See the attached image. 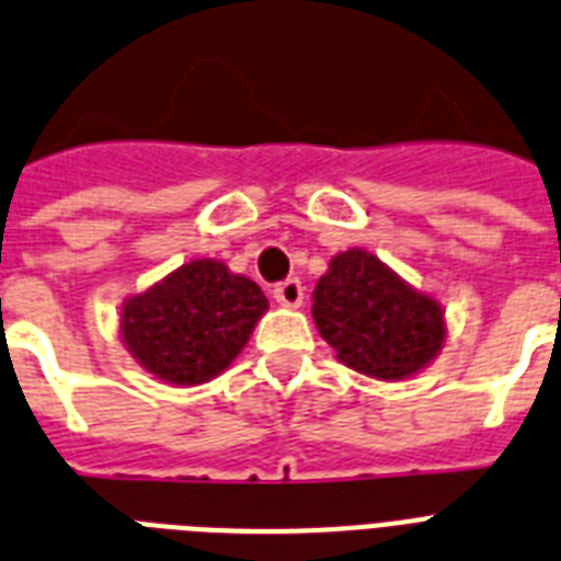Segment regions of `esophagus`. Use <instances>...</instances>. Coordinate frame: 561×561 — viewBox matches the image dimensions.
Returning a JSON list of instances; mask_svg holds the SVG:
<instances>
[{
	"label": "esophagus",
	"instance_id": "34e87169",
	"mask_svg": "<svg viewBox=\"0 0 561 561\" xmlns=\"http://www.w3.org/2000/svg\"><path fill=\"white\" fill-rule=\"evenodd\" d=\"M273 299L279 305H285V308H299L305 299V288L302 282L299 279H285L279 282L276 288H273Z\"/></svg>",
	"mask_w": 561,
	"mask_h": 561
}]
</instances>
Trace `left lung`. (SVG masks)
<instances>
[{"label": "left lung", "instance_id": "left-lung-1", "mask_svg": "<svg viewBox=\"0 0 561 561\" xmlns=\"http://www.w3.org/2000/svg\"><path fill=\"white\" fill-rule=\"evenodd\" d=\"M313 322L340 363L377 380L421 371L446 336L440 305L366 250L331 259L313 290Z\"/></svg>", "mask_w": 561, "mask_h": 561}]
</instances>
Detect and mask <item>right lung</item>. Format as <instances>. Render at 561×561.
Returning a JSON list of instances; mask_svg holds the SVG:
<instances>
[{"mask_svg": "<svg viewBox=\"0 0 561 561\" xmlns=\"http://www.w3.org/2000/svg\"><path fill=\"white\" fill-rule=\"evenodd\" d=\"M265 308L256 282L202 259L123 305V343L167 383L195 386L233 363Z\"/></svg>", "mask_w": 561, "mask_h": 561, "instance_id": "1", "label": "right lung"}]
</instances>
